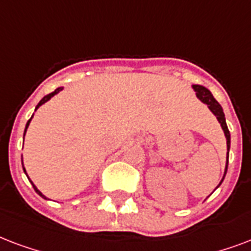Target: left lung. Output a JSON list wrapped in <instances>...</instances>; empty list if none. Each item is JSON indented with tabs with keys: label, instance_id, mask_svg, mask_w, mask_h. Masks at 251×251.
Instances as JSON below:
<instances>
[{
	"label": "left lung",
	"instance_id": "left-lung-1",
	"mask_svg": "<svg viewBox=\"0 0 251 251\" xmlns=\"http://www.w3.org/2000/svg\"><path fill=\"white\" fill-rule=\"evenodd\" d=\"M192 89L195 90L196 97L199 98V100H201L203 103L207 104V107L211 110V112H212L213 115L216 116V119L219 120V123H220L221 128H223V131H224L225 137H226V149H228V156H226V164H225L224 176H223V179H221V182L219 183V186H220V184L223 183V180H224L226 170H228L229 149H230V133H229L228 126H226V122H225V115H224V111H223V107H221L220 103L217 102L216 99L213 98L212 93H211L207 87L201 86V85H192ZM219 186H217V187H219ZM216 188H215V190H216Z\"/></svg>",
	"mask_w": 251,
	"mask_h": 251
}]
</instances>
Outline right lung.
<instances>
[{
	"instance_id": "add662e5",
	"label": "right lung",
	"mask_w": 251,
	"mask_h": 251,
	"mask_svg": "<svg viewBox=\"0 0 251 251\" xmlns=\"http://www.w3.org/2000/svg\"><path fill=\"white\" fill-rule=\"evenodd\" d=\"M61 90H63V87H57V89H56V90L53 91V93H51V94L46 95V97H44V98H43L42 100H40V102H39L38 106H36V107H35V111H36V110H38V108L40 107V106H42V104H44V103H46V102H48V100H50V99H51L52 97H53V95H56V94H57V93H60V91H61ZM32 116H34V115H32ZM32 116H31L30 120H28V122H27V124H26V128H25V133H23V140H25V135H26L27 128H28V126H30V122H31V119H32ZM22 165H23V160H22ZM23 172L26 173V169H25V166H23ZM26 176H27V173H26ZM31 183H32V182H31ZM32 186H34V190H35V191H36V194H39V195L42 196V198H44V199H47L46 196L43 195L42 192L39 191L38 187H36V186H35L34 183H32Z\"/></svg>"
}]
</instances>
